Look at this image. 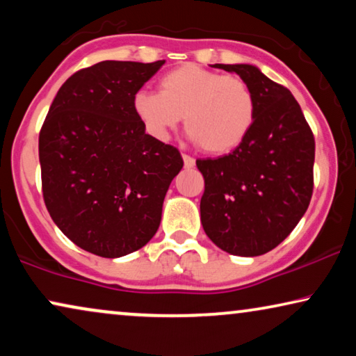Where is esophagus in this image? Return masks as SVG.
<instances>
[{"mask_svg":"<svg viewBox=\"0 0 356 356\" xmlns=\"http://www.w3.org/2000/svg\"><path fill=\"white\" fill-rule=\"evenodd\" d=\"M183 162H184V168H193L194 165H196V160L188 154H183Z\"/></svg>","mask_w":356,"mask_h":356,"instance_id":"esophagus-1","label":"esophagus"}]
</instances>
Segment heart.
<instances>
[{"label":"heart","instance_id":"1","mask_svg":"<svg viewBox=\"0 0 356 356\" xmlns=\"http://www.w3.org/2000/svg\"><path fill=\"white\" fill-rule=\"evenodd\" d=\"M134 113L155 139H167L181 123L199 147L209 154H227L250 134L256 99L241 77L186 63L165 72L157 92H139Z\"/></svg>","mask_w":356,"mask_h":356}]
</instances>
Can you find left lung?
Wrapping results in <instances>:
<instances>
[{
	"instance_id": "obj_1",
	"label": "left lung",
	"mask_w": 356,
	"mask_h": 356,
	"mask_svg": "<svg viewBox=\"0 0 356 356\" xmlns=\"http://www.w3.org/2000/svg\"><path fill=\"white\" fill-rule=\"evenodd\" d=\"M236 72L256 99L246 139L218 159H199L206 235L235 256L279 246L303 217L314 188V136L298 102L251 65H216Z\"/></svg>"
}]
</instances>
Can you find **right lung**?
Here are the masks:
<instances>
[{
  "mask_svg": "<svg viewBox=\"0 0 356 356\" xmlns=\"http://www.w3.org/2000/svg\"><path fill=\"white\" fill-rule=\"evenodd\" d=\"M165 61H102L60 87L38 136L43 201L82 250L121 257L147 245L183 168L173 145L145 134L134 97Z\"/></svg>",
  "mask_w": 356,
  "mask_h": 356,
  "instance_id": "right-lung-1",
  "label": "right lung"
}]
</instances>
